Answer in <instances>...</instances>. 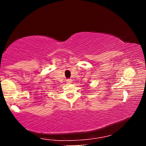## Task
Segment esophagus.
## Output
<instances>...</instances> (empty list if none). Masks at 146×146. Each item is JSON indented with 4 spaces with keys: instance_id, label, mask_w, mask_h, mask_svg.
<instances>
[{
    "instance_id": "obj_1",
    "label": "esophagus",
    "mask_w": 146,
    "mask_h": 146,
    "mask_svg": "<svg viewBox=\"0 0 146 146\" xmlns=\"http://www.w3.org/2000/svg\"><path fill=\"white\" fill-rule=\"evenodd\" d=\"M66 82L71 83L72 82V80H71V79H68V80H66Z\"/></svg>"
}]
</instances>
